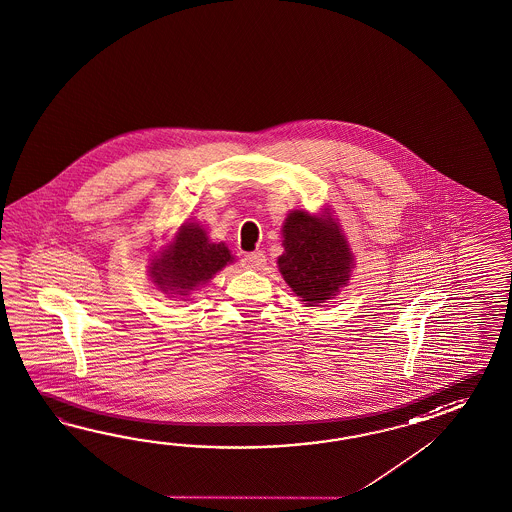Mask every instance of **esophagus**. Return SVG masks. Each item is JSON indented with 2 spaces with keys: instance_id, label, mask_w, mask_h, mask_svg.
<instances>
[{
  "instance_id": "esophagus-1",
  "label": "esophagus",
  "mask_w": 512,
  "mask_h": 512,
  "mask_svg": "<svg viewBox=\"0 0 512 512\" xmlns=\"http://www.w3.org/2000/svg\"><path fill=\"white\" fill-rule=\"evenodd\" d=\"M264 264H266V255L261 250L246 253L244 259H242V266L250 268V270H259Z\"/></svg>"
}]
</instances>
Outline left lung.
Instances as JSON below:
<instances>
[{
	"mask_svg": "<svg viewBox=\"0 0 512 512\" xmlns=\"http://www.w3.org/2000/svg\"><path fill=\"white\" fill-rule=\"evenodd\" d=\"M285 253L277 259L290 288L307 307L337 296L349 281L353 257L331 218L290 212L283 225Z\"/></svg>",
	"mask_w": 512,
	"mask_h": 512,
	"instance_id": "obj_1",
	"label": "left lung"
}]
</instances>
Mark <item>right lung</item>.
Returning a JSON list of instances; mask_svg holds the SVG:
<instances>
[{"mask_svg": "<svg viewBox=\"0 0 512 512\" xmlns=\"http://www.w3.org/2000/svg\"><path fill=\"white\" fill-rule=\"evenodd\" d=\"M233 261L224 244H211L200 225L181 227L170 250L151 264V277L163 292L185 296L188 290L209 281L212 275Z\"/></svg>", "mask_w": 512, "mask_h": 512, "instance_id": "1", "label": "right lung"}]
</instances>
